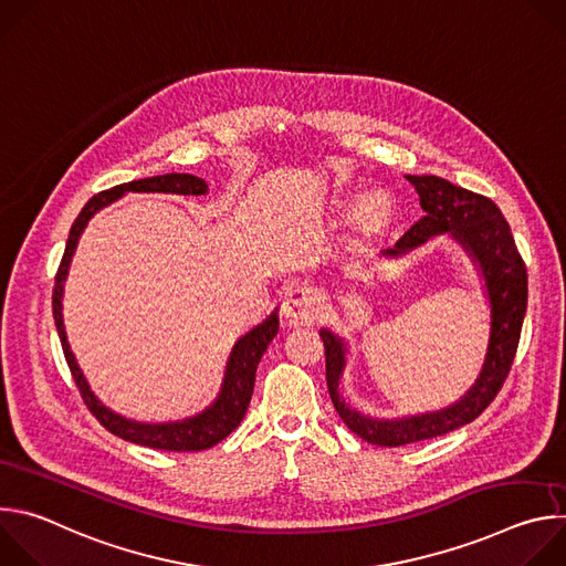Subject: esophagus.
Instances as JSON below:
<instances>
[{
    "label": "esophagus",
    "mask_w": 566,
    "mask_h": 566,
    "mask_svg": "<svg viewBox=\"0 0 566 566\" xmlns=\"http://www.w3.org/2000/svg\"><path fill=\"white\" fill-rule=\"evenodd\" d=\"M322 295L311 286H295L286 293L282 302V315L291 325H306L313 322L322 311Z\"/></svg>",
    "instance_id": "34e87169"
}]
</instances>
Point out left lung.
I'll return each instance as SVG.
<instances>
[{
	"label": "left lung",
	"instance_id": "obj_1",
	"mask_svg": "<svg viewBox=\"0 0 566 566\" xmlns=\"http://www.w3.org/2000/svg\"><path fill=\"white\" fill-rule=\"evenodd\" d=\"M406 179L415 186L426 214L394 247L382 249L380 255L385 260H400L439 234L457 241L483 282V295L491 311V332L486 356L474 382L454 402L434 412L378 419L352 408L345 400L343 376L349 345L336 332L327 327L319 329L327 358V387L336 412L363 441L385 448L448 434L474 421L489 408L513 365L528 295L526 266L517 253L511 226L491 199L434 175H408Z\"/></svg>",
	"mask_w": 566,
	"mask_h": 566
}]
</instances>
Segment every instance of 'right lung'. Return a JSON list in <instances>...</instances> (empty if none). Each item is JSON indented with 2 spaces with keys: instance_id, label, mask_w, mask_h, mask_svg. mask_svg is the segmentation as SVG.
I'll list each match as a JSON object with an SVG mask.
<instances>
[{
  "instance_id": "1",
  "label": "right lung",
  "mask_w": 566,
  "mask_h": 566,
  "mask_svg": "<svg viewBox=\"0 0 566 566\" xmlns=\"http://www.w3.org/2000/svg\"><path fill=\"white\" fill-rule=\"evenodd\" d=\"M127 192H164V195H197L199 197V195L208 192V184L195 175L172 172V175H158V177L120 184L116 188L98 192L96 197H92L87 201V206L80 210L77 219L73 221L71 230H69L66 249H64V255H62V262H60V269L55 275L53 317H55L57 336H60V343L64 349L66 365L73 374V380H75L80 394H83V400L87 402L92 415L101 421V426H105L112 434H116L129 443L145 446V448L170 450V452H199V450L217 446L241 423V419H244L251 396H253V387H255L258 365L280 329V315H277L280 308H273L258 327H253L251 332L237 338V343L232 345L230 356L226 360L221 387H219L214 400L199 415L186 417L181 421L145 423V421L127 419V417L114 412L112 408H107L105 402L94 394L92 385L87 382L83 369H80L71 347H69L64 319H62V297H64V282L69 275L71 260L75 255L77 241H80V237H83L87 223L94 219L96 212L112 206Z\"/></svg>"
}]
</instances>
